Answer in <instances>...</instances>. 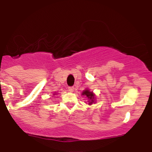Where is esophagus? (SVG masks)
Listing matches in <instances>:
<instances>
[{"label":"esophagus","mask_w":152,"mask_h":152,"mask_svg":"<svg viewBox=\"0 0 152 152\" xmlns=\"http://www.w3.org/2000/svg\"><path fill=\"white\" fill-rule=\"evenodd\" d=\"M67 90H68L70 92H73V90H74V87H68V89H67Z\"/></svg>","instance_id":"1"}]
</instances>
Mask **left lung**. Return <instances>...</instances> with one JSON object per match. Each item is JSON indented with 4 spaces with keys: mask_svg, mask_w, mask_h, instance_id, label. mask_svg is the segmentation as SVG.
I'll return each mask as SVG.
<instances>
[{
    "mask_svg": "<svg viewBox=\"0 0 152 152\" xmlns=\"http://www.w3.org/2000/svg\"><path fill=\"white\" fill-rule=\"evenodd\" d=\"M82 95H83V96H86L89 99H90V101H89V102H90V103H89L90 104H92L94 102V101H93V99H94V94H93L92 92H90V90H85V91L82 93Z\"/></svg>",
    "mask_w": 152,
    "mask_h": 152,
    "instance_id": "1",
    "label": "left lung"
}]
</instances>
